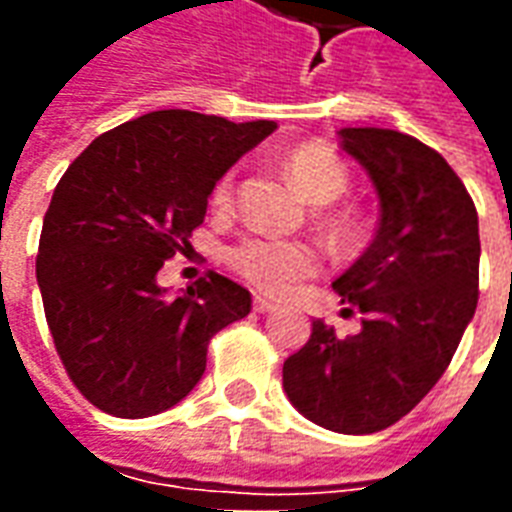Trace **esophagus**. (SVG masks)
<instances>
[{"label": "esophagus", "instance_id": "1", "mask_svg": "<svg viewBox=\"0 0 512 512\" xmlns=\"http://www.w3.org/2000/svg\"><path fill=\"white\" fill-rule=\"evenodd\" d=\"M252 307H255V312H274V310H277V304H274V301L263 299V296H255Z\"/></svg>", "mask_w": 512, "mask_h": 512}]
</instances>
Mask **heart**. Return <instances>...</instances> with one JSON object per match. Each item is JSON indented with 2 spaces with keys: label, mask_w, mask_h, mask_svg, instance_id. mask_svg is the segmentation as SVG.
<instances>
[{
  "label": "heart",
  "mask_w": 512,
  "mask_h": 512,
  "mask_svg": "<svg viewBox=\"0 0 512 512\" xmlns=\"http://www.w3.org/2000/svg\"><path fill=\"white\" fill-rule=\"evenodd\" d=\"M282 164H285L288 178L296 183V189L318 205L337 200L348 186L343 158L337 156L334 147L323 145V142H301V145L290 147L282 158ZM233 186V172L219 178L211 194V202L216 208H230ZM326 227L334 235H351L354 233V216L351 213H329ZM227 263L238 277L260 293L285 296L288 290H293L296 282L310 277L318 268V255L310 244H301V241H277V238L249 235L227 252Z\"/></svg>",
  "instance_id": "obj_1"
}]
</instances>
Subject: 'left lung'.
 Returning a JSON list of instances; mask_svg holds the SVG:
<instances>
[{
  "label": "left lung",
  "instance_id": "left-lung-1",
  "mask_svg": "<svg viewBox=\"0 0 512 512\" xmlns=\"http://www.w3.org/2000/svg\"><path fill=\"white\" fill-rule=\"evenodd\" d=\"M340 139L381 202L373 244L332 285L362 312V332L312 321L282 384L315 425L359 436L395 425L444 376L477 310L480 233L469 191L433 147L392 128Z\"/></svg>",
  "mask_w": 512,
  "mask_h": 512
}]
</instances>
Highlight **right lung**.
Here are the masks:
<instances>
[{
	"mask_svg": "<svg viewBox=\"0 0 512 512\" xmlns=\"http://www.w3.org/2000/svg\"><path fill=\"white\" fill-rule=\"evenodd\" d=\"M274 128L161 109L101 134L65 169L35 271L54 348L93 406L123 419L167 411L205 373L213 334L249 315V290L216 271L178 296L156 274L191 246L216 180Z\"/></svg>",
	"mask_w": 512,
	"mask_h": 512,
	"instance_id": "1",
	"label": "right lung"
}]
</instances>
